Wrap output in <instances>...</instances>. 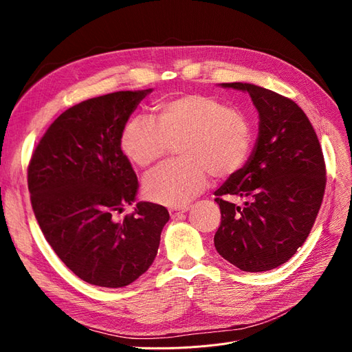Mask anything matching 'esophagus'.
Segmentation results:
<instances>
[{
  "instance_id": "34e87169",
  "label": "esophagus",
  "mask_w": 352,
  "mask_h": 352,
  "mask_svg": "<svg viewBox=\"0 0 352 352\" xmlns=\"http://www.w3.org/2000/svg\"><path fill=\"white\" fill-rule=\"evenodd\" d=\"M186 211H188V207H184V208H170V210H168V212H170V216H172V219L179 217L180 214H184V212H186Z\"/></svg>"
}]
</instances>
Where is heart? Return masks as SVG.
<instances>
[{
    "label": "heart",
    "mask_w": 352,
    "mask_h": 352,
    "mask_svg": "<svg viewBox=\"0 0 352 352\" xmlns=\"http://www.w3.org/2000/svg\"><path fill=\"white\" fill-rule=\"evenodd\" d=\"M155 122L136 116L126 123L122 148L142 168L162 160L170 144L180 162L166 163L148 173L144 192L167 207H182L204 190L208 175L216 180L235 176L247 164L254 141L247 114L206 94H188L160 102Z\"/></svg>",
    "instance_id": "heart-1"
}]
</instances>
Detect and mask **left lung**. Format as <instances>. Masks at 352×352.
Listing matches in <instances>:
<instances>
[{"label":"left lung","mask_w":352,"mask_h":352,"mask_svg":"<svg viewBox=\"0 0 352 352\" xmlns=\"http://www.w3.org/2000/svg\"><path fill=\"white\" fill-rule=\"evenodd\" d=\"M245 91L258 110V140L239 173L216 190L221 221L214 247L243 272L286 263L310 235L326 188V164L314 127L292 100L251 83H221ZM225 195L247 197L239 208Z\"/></svg>","instance_id":"left-lung-1"}]
</instances>
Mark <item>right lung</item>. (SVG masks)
Returning a JSON list of instances; mask_svg holds the SVG:
<instances>
[{"mask_svg": "<svg viewBox=\"0 0 352 352\" xmlns=\"http://www.w3.org/2000/svg\"><path fill=\"white\" fill-rule=\"evenodd\" d=\"M145 91H119L60 114L28 166L38 225L67 267L91 285L122 287L153 264L170 216L166 207L138 202V177L122 151V133Z\"/></svg>", "mask_w": 352, "mask_h": 352, "instance_id": "1", "label": "right lung"}]
</instances>
